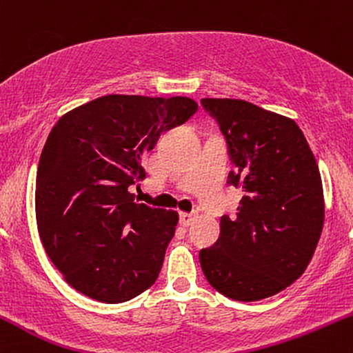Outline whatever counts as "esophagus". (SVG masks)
<instances>
[{"label": "esophagus", "instance_id": "34e87169", "mask_svg": "<svg viewBox=\"0 0 353 353\" xmlns=\"http://www.w3.org/2000/svg\"><path fill=\"white\" fill-rule=\"evenodd\" d=\"M197 219V216L196 214H189V212H182L181 216H179V222H181V225H184V228H188V225H190L192 224L194 221H196Z\"/></svg>", "mask_w": 353, "mask_h": 353}]
</instances>
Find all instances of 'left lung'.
Returning a JSON list of instances; mask_svg holds the SVG:
<instances>
[{
  "instance_id": "1",
  "label": "left lung",
  "mask_w": 353,
  "mask_h": 353,
  "mask_svg": "<svg viewBox=\"0 0 353 353\" xmlns=\"http://www.w3.org/2000/svg\"><path fill=\"white\" fill-rule=\"evenodd\" d=\"M225 137L228 182L242 188L237 217H221V236L202 249L205 279L232 301L254 302L305 272L322 234L319 165L295 121L242 99H201Z\"/></svg>"
}]
</instances>
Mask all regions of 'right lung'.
Instances as JSON below:
<instances>
[{"instance_id":"1","label":"right lung","mask_w":353,"mask_h":353,"mask_svg":"<svg viewBox=\"0 0 353 353\" xmlns=\"http://www.w3.org/2000/svg\"><path fill=\"white\" fill-rule=\"evenodd\" d=\"M190 98L109 94L66 112L48 136L36 176L44 250L72 289L106 303L148 290L176 232L174 210L137 204L141 159L164 131L196 114Z\"/></svg>"}]
</instances>
